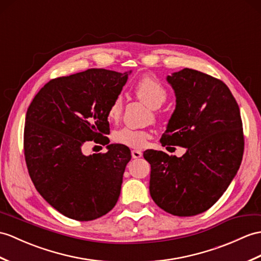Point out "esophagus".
<instances>
[{
	"label": "esophagus",
	"mask_w": 261,
	"mask_h": 261,
	"mask_svg": "<svg viewBox=\"0 0 261 261\" xmlns=\"http://www.w3.org/2000/svg\"><path fill=\"white\" fill-rule=\"evenodd\" d=\"M131 154H132L133 159H139V158H141V156H142V152H141V151H139V150H132Z\"/></svg>",
	"instance_id": "obj_1"
}]
</instances>
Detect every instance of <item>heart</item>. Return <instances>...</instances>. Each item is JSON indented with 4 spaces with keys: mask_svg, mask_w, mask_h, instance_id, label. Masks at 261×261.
Listing matches in <instances>:
<instances>
[{
    "mask_svg": "<svg viewBox=\"0 0 261 261\" xmlns=\"http://www.w3.org/2000/svg\"><path fill=\"white\" fill-rule=\"evenodd\" d=\"M135 91L139 99H141L151 109L159 108L167 99L166 88L155 77L150 75L142 76L136 83ZM122 107L123 100L120 95H118L108 109L109 120H119L121 112H122ZM150 137L151 135L148 131L124 126V128L116 131L113 139L116 142L128 145L131 148H142L147 144Z\"/></svg>",
    "mask_w": 261,
    "mask_h": 261,
    "instance_id": "1",
    "label": "heart"
}]
</instances>
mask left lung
<instances>
[{"label":"left lung","instance_id":"left-lung-1","mask_svg":"<svg viewBox=\"0 0 261 261\" xmlns=\"http://www.w3.org/2000/svg\"><path fill=\"white\" fill-rule=\"evenodd\" d=\"M167 81L174 91L175 109L160 141L187 151L180 158L144 151L151 166L150 195L169 214L196 216L218 201L241 165L240 110L225 83L200 71L186 68Z\"/></svg>","mask_w":261,"mask_h":261}]
</instances>
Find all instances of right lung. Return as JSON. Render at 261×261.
<instances>
[{
  "instance_id": "1",
  "label": "right lung",
  "mask_w": 261,
  "mask_h": 261,
  "mask_svg": "<svg viewBox=\"0 0 261 261\" xmlns=\"http://www.w3.org/2000/svg\"><path fill=\"white\" fill-rule=\"evenodd\" d=\"M130 72L89 69L53 79L30 105L24 155L35 189L60 214L94 220L116 205L130 149L109 144L108 109ZM108 144L106 154L83 155V144Z\"/></svg>"
}]
</instances>
